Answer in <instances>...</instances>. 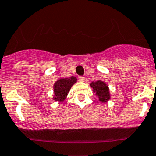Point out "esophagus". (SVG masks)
I'll use <instances>...</instances> for the list:
<instances>
[{
  "instance_id": "1",
  "label": "esophagus",
  "mask_w": 156,
  "mask_h": 156,
  "mask_svg": "<svg viewBox=\"0 0 156 156\" xmlns=\"http://www.w3.org/2000/svg\"><path fill=\"white\" fill-rule=\"evenodd\" d=\"M79 81H80V82H84L85 81V77L83 76H79Z\"/></svg>"
}]
</instances>
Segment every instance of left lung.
Here are the masks:
<instances>
[{"instance_id": "left-lung-1", "label": "left lung", "mask_w": 156, "mask_h": 156, "mask_svg": "<svg viewBox=\"0 0 156 156\" xmlns=\"http://www.w3.org/2000/svg\"><path fill=\"white\" fill-rule=\"evenodd\" d=\"M90 86L92 88L93 92H95V95L98 97L99 101L101 103H108L109 100L111 99L110 90H109L108 85L104 81L98 80L96 81H92L90 83Z\"/></svg>"}]
</instances>
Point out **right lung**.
Instances as JSON below:
<instances>
[{
	"instance_id": "right-lung-1",
	"label": "right lung",
	"mask_w": 156,
	"mask_h": 156,
	"mask_svg": "<svg viewBox=\"0 0 156 156\" xmlns=\"http://www.w3.org/2000/svg\"><path fill=\"white\" fill-rule=\"evenodd\" d=\"M77 78L71 76L69 78H59L53 84V100L56 102H63L67 98L68 93L74 83H76Z\"/></svg>"
}]
</instances>
